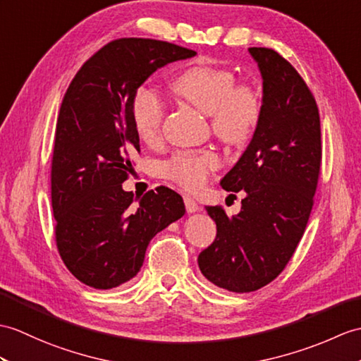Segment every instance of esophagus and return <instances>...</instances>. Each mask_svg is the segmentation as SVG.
Masks as SVG:
<instances>
[{
  "instance_id": "esophagus-1",
  "label": "esophagus",
  "mask_w": 361,
  "mask_h": 361,
  "mask_svg": "<svg viewBox=\"0 0 361 361\" xmlns=\"http://www.w3.org/2000/svg\"><path fill=\"white\" fill-rule=\"evenodd\" d=\"M184 204H186V211H188V214H194V212H197L198 209H200V206H198V203L197 201L194 200V198H190V197H184Z\"/></svg>"
}]
</instances>
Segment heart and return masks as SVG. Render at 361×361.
Returning a JSON list of instances; mask_svg holds the SVG:
<instances>
[{"mask_svg":"<svg viewBox=\"0 0 361 361\" xmlns=\"http://www.w3.org/2000/svg\"><path fill=\"white\" fill-rule=\"evenodd\" d=\"M172 90L181 99L209 115L212 130L228 145H243L254 135L262 118V103L249 86H235L228 69L194 66L172 80ZM164 118V102L147 86L137 89L132 98V121L141 140L152 142L160 135ZM219 166V158L209 150L181 152L163 166L169 180L189 190L200 189L207 175Z\"/></svg>","mask_w":361,"mask_h":361,"instance_id":"obj_1","label":"heart"}]
</instances>
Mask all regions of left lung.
<instances>
[{
	"mask_svg": "<svg viewBox=\"0 0 361 361\" xmlns=\"http://www.w3.org/2000/svg\"><path fill=\"white\" fill-rule=\"evenodd\" d=\"M263 80L262 118L249 146L220 181L245 190L241 211L228 216L207 206L216 224L214 243L198 255L215 286L252 292L288 264L303 237L322 166L320 115L311 90L272 49L249 47Z\"/></svg>",
	"mask_w": 361,
	"mask_h": 361,
	"instance_id": "obj_1",
	"label": "left lung"
}]
</instances>
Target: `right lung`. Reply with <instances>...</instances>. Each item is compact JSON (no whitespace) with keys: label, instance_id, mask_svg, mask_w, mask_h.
<instances>
[{"label":"right lung","instance_id":"add662e5","mask_svg":"<svg viewBox=\"0 0 361 361\" xmlns=\"http://www.w3.org/2000/svg\"><path fill=\"white\" fill-rule=\"evenodd\" d=\"M195 55L166 41L120 38L90 56L66 92L50 173L55 238L67 269L90 288L133 279L150 240L186 212L169 188L149 190L135 205L121 184L140 154L133 94L157 69Z\"/></svg>","mask_w":361,"mask_h":361}]
</instances>
